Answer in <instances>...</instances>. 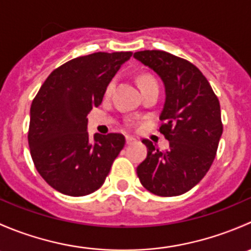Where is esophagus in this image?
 <instances>
[{
    "label": "esophagus",
    "mask_w": 251,
    "mask_h": 251,
    "mask_svg": "<svg viewBox=\"0 0 251 251\" xmlns=\"http://www.w3.org/2000/svg\"><path fill=\"white\" fill-rule=\"evenodd\" d=\"M133 142H136L135 138L131 137V136H126V143L131 144V143H133Z\"/></svg>",
    "instance_id": "obj_1"
}]
</instances>
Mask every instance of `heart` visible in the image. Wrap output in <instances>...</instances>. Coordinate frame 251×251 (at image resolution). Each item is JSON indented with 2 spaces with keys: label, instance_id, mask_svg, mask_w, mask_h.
<instances>
[{
  "label": "heart",
  "instance_id": "b5f03b06",
  "mask_svg": "<svg viewBox=\"0 0 251 251\" xmlns=\"http://www.w3.org/2000/svg\"><path fill=\"white\" fill-rule=\"evenodd\" d=\"M149 80H151V76H143L141 78V83H143V82H146V81H149ZM111 87V86H109V88Z\"/></svg>",
  "mask_w": 251,
  "mask_h": 251
}]
</instances>
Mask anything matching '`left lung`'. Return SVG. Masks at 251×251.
Masks as SVG:
<instances>
[{"instance_id": "8db88e82", "label": "left lung", "mask_w": 251, "mask_h": 251, "mask_svg": "<svg viewBox=\"0 0 251 251\" xmlns=\"http://www.w3.org/2000/svg\"><path fill=\"white\" fill-rule=\"evenodd\" d=\"M133 57L158 74L165 86L159 131L170 142L165 151L143 140L148 153L137 166L142 186L160 197L186 193L206 175L221 138V109L201 70L164 50H141Z\"/></svg>"}]
</instances>
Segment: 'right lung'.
<instances>
[{
    "mask_svg": "<svg viewBox=\"0 0 251 251\" xmlns=\"http://www.w3.org/2000/svg\"><path fill=\"white\" fill-rule=\"evenodd\" d=\"M131 52H97L53 70L30 108L27 133L35 168L55 191L82 197L97 191L125 146L121 133L87 132V114L102 103Z\"/></svg>",
    "mask_w": 251,
    "mask_h": 251,
    "instance_id": "add662e5",
    "label": "right lung"
}]
</instances>
